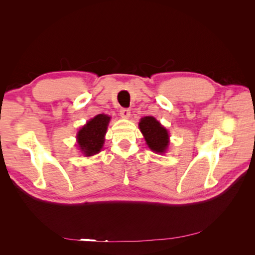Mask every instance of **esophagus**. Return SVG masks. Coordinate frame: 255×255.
<instances>
[{"instance_id":"esophagus-1","label":"esophagus","mask_w":255,"mask_h":255,"mask_svg":"<svg viewBox=\"0 0 255 255\" xmlns=\"http://www.w3.org/2000/svg\"><path fill=\"white\" fill-rule=\"evenodd\" d=\"M119 114H121V116L123 118H128L130 116V111H129L128 108H122V110L119 111Z\"/></svg>"}]
</instances>
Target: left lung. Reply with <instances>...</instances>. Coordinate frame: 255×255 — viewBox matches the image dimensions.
I'll list each match as a JSON object with an SVG mask.
<instances>
[{
	"label": "left lung",
	"mask_w": 255,
	"mask_h": 255,
	"mask_svg": "<svg viewBox=\"0 0 255 255\" xmlns=\"http://www.w3.org/2000/svg\"><path fill=\"white\" fill-rule=\"evenodd\" d=\"M140 131L142 132L148 147L155 153H165L169 147V132L160 122L152 116L140 119Z\"/></svg>",
	"instance_id": "8db88e82"
}]
</instances>
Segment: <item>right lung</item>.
<instances>
[{"label": "right lung", "mask_w": 255, "mask_h": 255, "mask_svg": "<svg viewBox=\"0 0 255 255\" xmlns=\"http://www.w3.org/2000/svg\"><path fill=\"white\" fill-rule=\"evenodd\" d=\"M110 121V116L105 114H100V115L90 119L78 131V147L85 156H92L102 150Z\"/></svg>", "instance_id": "obj_1"}]
</instances>
